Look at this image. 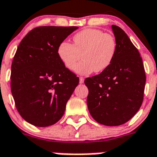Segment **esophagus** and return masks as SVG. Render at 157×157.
I'll list each match as a JSON object with an SVG mask.
<instances>
[{
	"mask_svg": "<svg viewBox=\"0 0 157 157\" xmlns=\"http://www.w3.org/2000/svg\"><path fill=\"white\" fill-rule=\"evenodd\" d=\"M83 82H84V78L82 77H80L79 78V83H83Z\"/></svg>",
	"mask_w": 157,
	"mask_h": 157,
	"instance_id": "esophagus-1",
	"label": "esophagus"
}]
</instances>
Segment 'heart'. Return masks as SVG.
I'll list each match as a JSON object with an SVG mask.
<instances>
[{
	"mask_svg": "<svg viewBox=\"0 0 157 157\" xmlns=\"http://www.w3.org/2000/svg\"><path fill=\"white\" fill-rule=\"evenodd\" d=\"M73 41L74 45L62 42L57 48L58 56L67 69H75L81 54L84 59L75 68L78 74L102 72L110 66L116 52L113 36L99 29H87L77 33Z\"/></svg>",
	"mask_w": 157,
	"mask_h": 157,
	"instance_id": "heart-1",
	"label": "heart"
}]
</instances>
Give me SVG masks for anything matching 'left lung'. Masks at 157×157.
Instances as JSON below:
<instances>
[{"instance_id": "left-lung-1", "label": "left lung", "mask_w": 157, "mask_h": 157, "mask_svg": "<svg viewBox=\"0 0 157 157\" xmlns=\"http://www.w3.org/2000/svg\"><path fill=\"white\" fill-rule=\"evenodd\" d=\"M116 52L110 66L84 81L88 88L87 108L101 124L118 126L128 122L142 105L146 83L143 59L124 31L111 26Z\"/></svg>"}]
</instances>
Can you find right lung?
Instances as JSON below:
<instances>
[{
  "instance_id": "add662e5",
  "label": "right lung",
  "mask_w": 157,
  "mask_h": 157,
  "mask_svg": "<svg viewBox=\"0 0 157 157\" xmlns=\"http://www.w3.org/2000/svg\"><path fill=\"white\" fill-rule=\"evenodd\" d=\"M78 27H37L23 38L11 65L10 87L19 113L37 127L58 122L79 78L63 65L57 48Z\"/></svg>"
}]
</instances>
